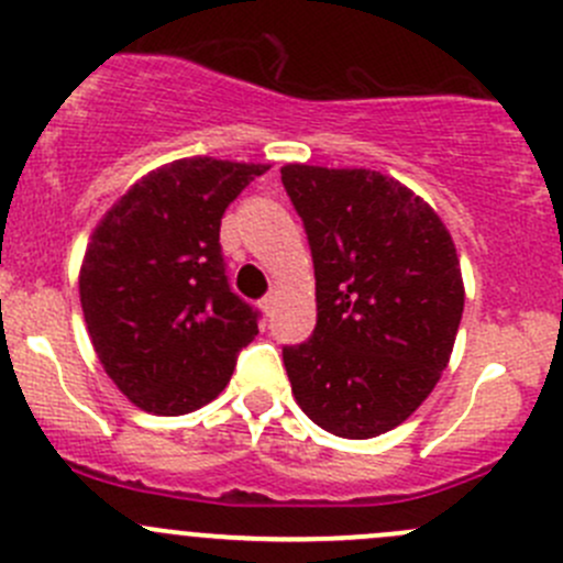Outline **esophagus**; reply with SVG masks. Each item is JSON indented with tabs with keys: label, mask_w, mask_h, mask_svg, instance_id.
Masks as SVG:
<instances>
[{
	"label": "esophagus",
	"mask_w": 563,
	"mask_h": 563,
	"mask_svg": "<svg viewBox=\"0 0 563 563\" xmlns=\"http://www.w3.org/2000/svg\"><path fill=\"white\" fill-rule=\"evenodd\" d=\"M277 299H280V288H272L269 297H266L264 302H261V310H264V316H266V318H272V313H275Z\"/></svg>",
	"instance_id": "1"
}]
</instances>
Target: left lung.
<instances>
[{"instance_id": "left-lung-1", "label": "left lung", "mask_w": 563, "mask_h": 563, "mask_svg": "<svg viewBox=\"0 0 563 563\" xmlns=\"http://www.w3.org/2000/svg\"><path fill=\"white\" fill-rule=\"evenodd\" d=\"M283 185L316 266V332L283 349L299 408L340 439L406 422L455 349L465 288L433 207L373 168L288 163Z\"/></svg>"}]
</instances>
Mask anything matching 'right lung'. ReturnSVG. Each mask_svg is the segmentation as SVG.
I'll return each instance as SVG.
<instances>
[{
	"label": "right lung",
	"mask_w": 563,
	"mask_h": 563,
	"mask_svg": "<svg viewBox=\"0 0 563 563\" xmlns=\"http://www.w3.org/2000/svg\"><path fill=\"white\" fill-rule=\"evenodd\" d=\"M269 163L181 157L141 176L95 225L78 272L106 376L135 408L179 417L212 402L258 334L231 294L220 218Z\"/></svg>",
	"instance_id": "add662e5"
}]
</instances>
